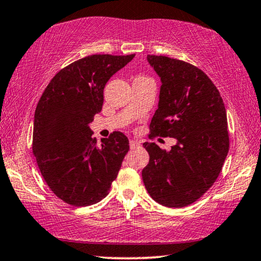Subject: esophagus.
Instances as JSON below:
<instances>
[{"label":"esophagus","mask_w":261,"mask_h":261,"mask_svg":"<svg viewBox=\"0 0 261 261\" xmlns=\"http://www.w3.org/2000/svg\"><path fill=\"white\" fill-rule=\"evenodd\" d=\"M128 143H130V147L131 148H136V147H138V145H140V143H138L137 141H134V140H130V142H128Z\"/></svg>","instance_id":"34e87169"}]
</instances>
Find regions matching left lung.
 Here are the masks:
<instances>
[{"mask_svg": "<svg viewBox=\"0 0 261 261\" xmlns=\"http://www.w3.org/2000/svg\"><path fill=\"white\" fill-rule=\"evenodd\" d=\"M147 60L162 83L150 133L175 138L176 144L166 151L145 142L149 163L142 179L159 204L182 207L199 199L220 175L229 150L227 112L200 69L166 56L148 55Z\"/></svg>", "mask_w": 261, "mask_h": 261, "instance_id": "8db88e82", "label": "left lung"}]
</instances>
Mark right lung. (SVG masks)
I'll list each match as a JSON object with an SVG mask.
<instances>
[{
  "instance_id": "right-lung-1",
  "label": "right lung",
  "mask_w": 261,
  "mask_h": 261,
  "mask_svg": "<svg viewBox=\"0 0 261 261\" xmlns=\"http://www.w3.org/2000/svg\"><path fill=\"white\" fill-rule=\"evenodd\" d=\"M135 55H92L55 75L34 113L33 154L52 192L74 206L103 199L117 178L128 140L114 131L96 144L89 124L101 112L103 88Z\"/></svg>"
}]
</instances>
